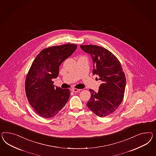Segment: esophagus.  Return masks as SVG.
Wrapping results in <instances>:
<instances>
[{"instance_id":"esophagus-1","label":"esophagus","mask_w":156,"mask_h":156,"mask_svg":"<svg viewBox=\"0 0 156 156\" xmlns=\"http://www.w3.org/2000/svg\"><path fill=\"white\" fill-rule=\"evenodd\" d=\"M72 91L73 92H74V93H76V92H78V91H80V89H76V88H73L72 89Z\"/></svg>"}]
</instances>
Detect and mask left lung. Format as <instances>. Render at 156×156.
<instances>
[{
	"mask_svg": "<svg viewBox=\"0 0 156 156\" xmlns=\"http://www.w3.org/2000/svg\"><path fill=\"white\" fill-rule=\"evenodd\" d=\"M80 46L92 58L93 74L98 75L102 81L98 92L90 89L91 95L87 106L98 116H107L123 100L126 79L122 66L116 57L105 48L94 45Z\"/></svg>",
	"mask_w": 156,
	"mask_h": 156,
	"instance_id": "1",
	"label": "left lung"
}]
</instances>
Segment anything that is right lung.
<instances>
[{"instance_id":"obj_1","label":"right lung","mask_w":156,"mask_h":156,"mask_svg":"<svg viewBox=\"0 0 156 156\" xmlns=\"http://www.w3.org/2000/svg\"><path fill=\"white\" fill-rule=\"evenodd\" d=\"M76 45L49 47L40 52L26 77L25 90L30 105L41 117L55 116L66 104L69 89L55 86L52 81L59 74V66L76 51Z\"/></svg>"}]
</instances>
